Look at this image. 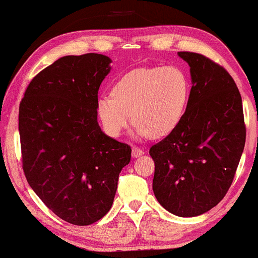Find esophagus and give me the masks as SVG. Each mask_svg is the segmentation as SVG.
<instances>
[{"mask_svg":"<svg viewBox=\"0 0 258 258\" xmlns=\"http://www.w3.org/2000/svg\"><path fill=\"white\" fill-rule=\"evenodd\" d=\"M144 154V151H142L141 148H139V147H133V149H132V155H133V158H139V157H141V155Z\"/></svg>","mask_w":258,"mask_h":258,"instance_id":"1","label":"esophagus"}]
</instances>
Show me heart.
<instances>
[{"label": "heart", "mask_w": 258, "mask_h": 258, "mask_svg": "<svg viewBox=\"0 0 258 258\" xmlns=\"http://www.w3.org/2000/svg\"><path fill=\"white\" fill-rule=\"evenodd\" d=\"M189 93V81L178 67L135 69L114 84L111 97L98 100V117L112 138H118L132 119L136 138H161L180 122Z\"/></svg>", "instance_id": "1"}]
</instances>
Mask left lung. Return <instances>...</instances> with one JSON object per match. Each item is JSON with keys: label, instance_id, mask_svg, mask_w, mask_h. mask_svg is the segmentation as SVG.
<instances>
[{"label": "left lung", "instance_id": "1", "mask_svg": "<svg viewBox=\"0 0 258 258\" xmlns=\"http://www.w3.org/2000/svg\"><path fill=\"white\" fill-rule=\"evenodd\" d=\"M190 67L185 112L149 154L153 191L177 217L211 211L226 195L245 145L243 105L236 82L222 67L195 52H178Z\"/></svg>", "mask_w": 258, "mask_h": 258}]
</instances>
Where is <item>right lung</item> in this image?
<instances>
[{
  "label": "right lung",
  "instance_id": "add662e5",
  "mask_svg": "<svg viewBox=\"0 0 258 258\" xmlns=\"http://www.w3.org/2000/svg\"><path fill=\"white\" fill-rule=\"evenodd\" d=\"M100 53L64 56L41 71L19 109L22 167L50 211L86 226L110 211L132 148L98 123V91L111 72Z\"/></svg>",
  "mask_w": 258,
  "mask_h": 258
}]
</instances>
